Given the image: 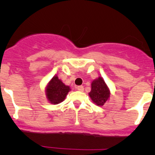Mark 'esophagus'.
Here are the masks:
<instances>
[{
	"label": "esophagus",
	"instance_id": "obj_1",
	"mask_svg": "<svg viewBox=\"0 0 155 155\" xmlns=\"http://www.w3.org/2000/svg\"><path fill=\"white\" fill-rule=\"evenodd\" d=\"M76 89H77L78 91H84V87L82 86V85H80V86H77V87H76Z\"/></svg>",
	"mask_w": 155,
	"mask_h": 155
}]
</instances>
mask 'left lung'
<instances>
[{
	"instance_id": "8db88e82",
	"label": "left lung",
	"mask_w": 155,
	"mask_h": 155,
	"mask_svg": "<svg viewBox=\"0 0 155 155\" xmlns=\"http://www.w3.org/2000/svg\"><path fill=\"white\" fill-rule=\"evenodd\" d=\"M88 95L92 102L99 107L104 105V104L109 101L110 91L101 76L92 81L91 90L89 92Z\"/></svg>"
}]
</instances>
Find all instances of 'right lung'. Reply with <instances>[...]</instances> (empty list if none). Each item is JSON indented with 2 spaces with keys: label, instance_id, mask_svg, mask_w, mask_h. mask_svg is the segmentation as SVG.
Listing matches in <instances>:
<instances>
[{
  "label": "right lung",
  "instance_id": "obj_1",
  "mask_svg": "<svg viewBox=\"0 0 155 155\" xmlns=\"http://www.w3.org/2000/svg\"><path fill=\"white\" fill-rule=\"evenodd\" d=\"M70 90V86L64 84L63 82L58 79L57 75H55L48 82L45 91L48 102L56 105L64 101Z\"/></svg>",
  "mask_w": 155,
  "mask_h": 155
}]
</instances>
